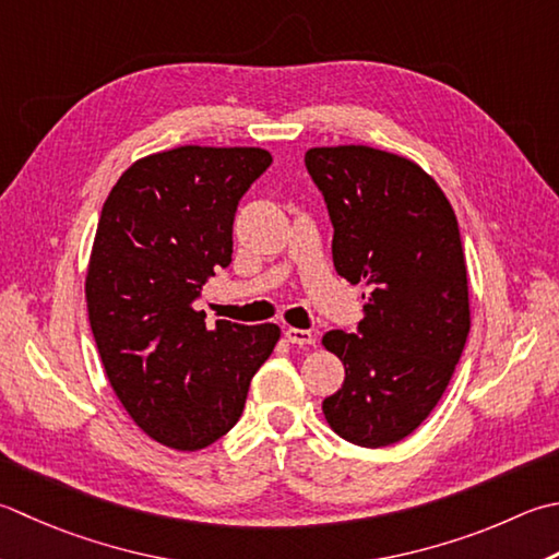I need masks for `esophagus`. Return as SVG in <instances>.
Segmentation results:
<instances>
[{"mask_svg":"<svg viewBox=\"0 0 559 559\" xmlns=\"http://www.w3.org/2000/svg\"><path fill=\"white\" fill-rule=\"evenodd\" d=\"M286 338L295 346H308L314 344V334L310 330H298V326H288Z\"/></svg>","mask_w":559,"mask_h":559,"instance_id":"obj_1","label":"esophagus"}]
</instances>
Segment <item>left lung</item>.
<instances>
[{
    "instance_id": "obj_1",
    "label": "left lung",
    "mask_w": 559,
    "mask_h": 559,
    "mask_svg": "<svg viewBox=\"0 0 559 559\" xmlns=\"http://www.w3.org/2000/svg\"><path fill=\"white\" fill-rule=\"evenodd\" d=\"M334 225L338 276L370 288L356 332L322 336L346 378L322 402L348 443L382 448L429 417L467 342L469 300L461 229L429 174L366 145L305 152Z\"/></svg>"
}]
</instances>
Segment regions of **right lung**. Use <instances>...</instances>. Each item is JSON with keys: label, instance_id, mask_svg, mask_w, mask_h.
I'll list each match as a JSON object with an SVG mask.
<instances>
[{"label": "right lung", "instance_id": "right-lung-1", "mask_svg": "<svg viewBox=\"0 0 559 559\" xmlns=\"http://www.w3.org/2000/svg\"><path fill=\"white\" fill-rule=\"evenodd\" d=\"M261 147L183 145L120 174L98 217L86 310L106 378L142 431L201 451L242 417L276 324L205 326L203 283L233 261L239 199L269 169Z\"/></svg>", "mask_w": 559, "mask_h": 559}]
</instances>
